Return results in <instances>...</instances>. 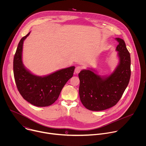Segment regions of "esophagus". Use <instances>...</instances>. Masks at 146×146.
<instances>
[{"instance_id": "1", "label": "esophagus", "mask_w": 146, "mask_h": 146, "mask_svg": "<svg viewBox=\"0 0 146 146\" xmlns=\"http://www.w3.org/2000/svg\"><path fill=\"white\" fill-rule=\"evenodd\" d=\"M81 70H82V68H81V66H77V67L76 68L74 72H75V73H76L78 74V73H80V72Z\"/></svg>"}]
</instances>
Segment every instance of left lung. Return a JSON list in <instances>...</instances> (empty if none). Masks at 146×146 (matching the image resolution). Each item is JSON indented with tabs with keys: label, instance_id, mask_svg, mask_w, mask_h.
Returning <instances> with one entry per match:
<instances>
[{
	"label": "left lung",
	"instance_id": "left-lung-1",
	"mask_svg": "<svg viewBox=\"0 0 146 146\" xmlns=\"http://www.w3.org/2000/svg\"><path fill=\"white\" fill-rule=\"evenodd\" d=\"M119 64L109 76L98 74L92 69L78 73L79 95L84 106L92 111H102L115 106L127 88L131 77V56L123 39L116 38Z\"/></svg>",
	"mask_w": 146,
	"mask_h": 146
}]
</instances>
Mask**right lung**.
I'll return each instance as SVG.
<instances>
[{
  "label": "right lung",
  "mask_w": 146,
  "mask_h": 146,
  "mask_svg": "<svg viewBox=\"0 0 146 146\" xmlns=\"http://www.w3.org/2000/svg\"><path fill=\"white\" fill-rule=\"evenodd\" d=\"M30 32L21 39L13 60L14 79L17 89L23 98L37 107L51 105L67 81L73 77L74 66L59 70L45 76L31 73L24 66L23 59V43Z\"/></svg>",
  "instance_id": "1"
}]
</instances>
